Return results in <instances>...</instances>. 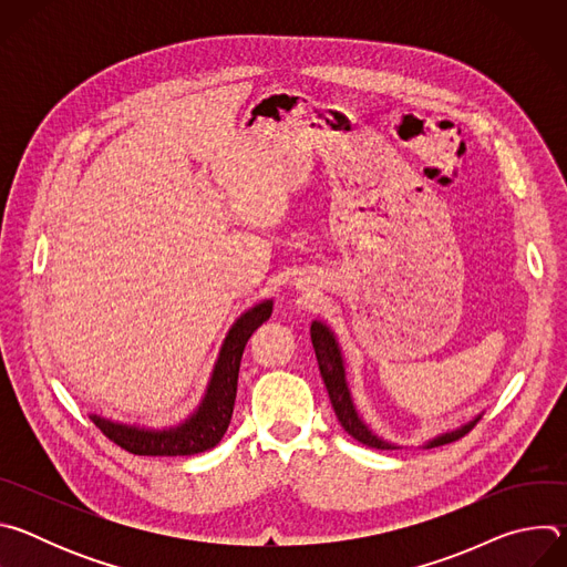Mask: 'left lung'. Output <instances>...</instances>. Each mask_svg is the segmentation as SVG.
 <instances>
[{
    "mask_svg": "<svg viewBox=\"0 0 567 567\" xmlns=\"http://www.w3.org/2000/svg\"><path fill=\"white\" fill-rule=\"evenodd\" d=\"M309 334H311V346H313V352H316V361H318V370H320V377L322 381H326V388L330 392V401L334 406V413L341 422V426L354 437L359 440L361 444L365 446H372V449H381V451H392V449H403L381 435H377L368 422L363 420V415L359 413L357 403H354V396H352V390H350V383H348V370H346V357H343V348L334 334V330L328 326L326 320H311V328H309ZM482 417L475 415L473 420H468L466 424H460L457 429L453 431H446V433H440L431 440H426L422 444V449H433V446H442V444H449V442H455L460 440L462 435H466L475 422Z\"/></svg>",
    "mask_w": 567,
    "mask_h": 567,
    "instance_id": "left-lung-1",
    "label": "left lung"
}]
</instances>
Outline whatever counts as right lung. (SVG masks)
<instances>
[{"label":"right lung","instance_id":"add662e5","mask_svg":"<svg viewBox=\"0 0 567 567\" xmlns=\"http://www.w3.org/2000/svg\"><path fill=\"white\" fill-rule=\"evenodd\" d=\"M271 309L274 300L265 298L235 318L221 341L197 409L186 420L173 426H143L90 413L92 422L134 455H195L217 446L230 424L241 352L251 334L269 320Z\"/></svg>","mask_w":567,"mask_h":567}]
</instances>
